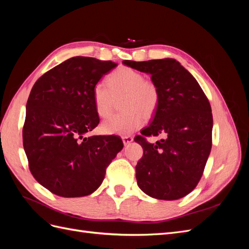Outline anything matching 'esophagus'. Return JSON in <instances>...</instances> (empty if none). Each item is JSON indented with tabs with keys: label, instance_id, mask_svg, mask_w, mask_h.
Here are the masks:
<instances>
[{
	"label": "esophagus",
	"instance_id": "1",
	"mask_svg": "<svg viewBox=\"0 0 249 249\" xmlns=\"http://www.w3.org/2000/svg\"><path fill=\"white\" fill-rule=\"evenodd\" d=\"M133 140H134V138L131 137V136H124V137H123V142H124V145L130 144V143L133 142Z\"/></svg>",
	"mask_w": 249,
	"mask_h": 249
}]
</instances>
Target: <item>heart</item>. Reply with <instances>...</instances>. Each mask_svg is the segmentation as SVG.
<instances>
[{"label":"heart","instance_id":"obj_1","mask_svg":"<svg viewBox=\"0 0 249 249\" xmlns=\"http://www.w3.org/2000/svg\"><path fill=\"white\" fill-rule=\"evenodd\" d=\"M108 85L96 83L92 99L97 115L109 117L120 103L122 114L104 122L101 129L110 135H129L138 130L145 119L155 116L160 106V89L152 80L130 67H120L108 78Z\"/></svg>","mask_w":249,"mask_h":249}]
</instances>
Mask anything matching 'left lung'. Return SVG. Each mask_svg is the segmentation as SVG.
<instances>
[{"label": "left lung", "mask_w": 249, "mask_h": 249, "mask_svg": "<svg viewBox=\"0 0 249 249\" xmlns=\"http://www.w3.org/2000/svg\"><path fill=\"white\" fill-rule=\"evenodd\" d=\"M123 63L150 74L160 89V106L152 123L135 137L143 148L136 165L140 189L148 196L176 200L197 186L212 147L213 116L210 103L192 74L176 59ZM162 134L156 143L145 140Z\"/></svg>", "instance_id": "1"}]
</instances>
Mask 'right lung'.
Here are the masks:
<instances>
[{
  "label": "right lung",
  "instance_id": "add662e5",
  "mask_svg": "<svg viewBox=\"0 0 249 249\" xmlns=\"http://www.w3.org/2000/svg\"><path fill=\"white\" fill-rule=\"evenodd\" d=\"M117 66L72 57L35 82L26 106L22 143L34 178L62 197L93 193L123 149L118 136L84 137L99 124L92 88Z\"/></svg>",
  "mask_w": 249,
  "mask_h": 249
}]
</instances>
